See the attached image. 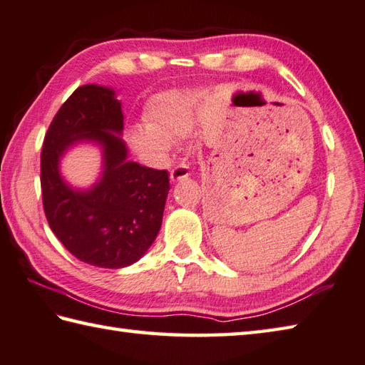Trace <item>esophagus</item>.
<instances>
[{
  "label": "esophagus",
  "instance_id": "obj_1",
  "mask_svg": "<svg viewBox=\"0 0 365 365\" xmlns=\"http://www.w3.org/2000/svg\"><path fill=\"white\" fill-rule=\"evenodd\" d=\"M187 177H190V168L187 164H177L175 168L170 170V180L172 182L182 180V178H187Z\"/></svg>",
  "mask_w": 365,
  "mask_h": 365
}]
</instances>
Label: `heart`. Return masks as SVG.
<instances>
[{
    "label": "heart",
    "mask_w": 365,
    "mask_h": 365,
    "mask_svg": "<svg viewBox=\"0 0 365 365\" xmlns=\"http://www.w3.org/2000/svg\"><path fill=\"white\" fill-rule=\"evenodd\" d=\"M197 94L165 92L148 105V123L135 124L129 132L132 147L156 158L169 153L172 142L187 137L193 129Z\"/></svg>",
    "instance_id": "obj_1"
}]
</instances>
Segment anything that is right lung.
<instances>
[{
    "mask_svg": "<svg viewBox=\"0 0 365 365\" xmlns=\"http://www.w3.org/2000/svg\"><path fill=\"white\" fill-rule=\"evenodd\" d=\"M121 103L96 84L78 88L65 101L44 135L41 150L43 207L51 230L71 255L102 268L137 262L153 244L169 193L168 170L128 161ZM103 143L106 170L89 192H73L58 174V156L75 140Z\"/></svg>",
    "mask_w": 365,
    "mask_h": 365,
    "instance_id": "add662e5",
    "label": "right lung"
}]
</instances>
